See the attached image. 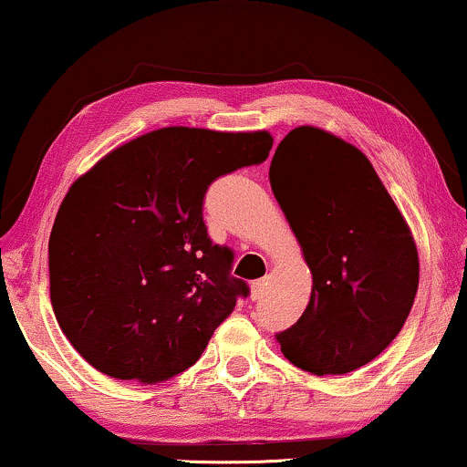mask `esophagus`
Here are the masks:
<instances>
[{"label":"esophagus","mask_w":467,"mask_h":467,"mask_svg":"<svg viewBox=\"0 0 467 467\" xmlns=\"http://www.w3.org/2000/svg\"><path fill=\"white\" fill-rule=\"evenodd\" d=\"M265 288H267V277L254 282V285H252V299H261L265 295Z\"/></svg>","instance_id":"esophagus-1"}]
</instances>
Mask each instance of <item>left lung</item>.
Wrapping results in <instances>:
<instances>
[{
    "label": "left lung",
    "instance_id": "1",
    "mask_svg": "<svg viewBox=\"0 0 467 467\" xmlns=\"http://www.w3.org/2000/svg\"><path fill=\"white\" fill-rule=\"evenodd\" d=\"M269 182L312 274L304 315L275 340L312 375L351 373L410 315L420 271L411 230L368 157L318 127L280 141Z\"/></svg>",
    "mask_w": 467,
    "mask_h": 467
}]
</instances>
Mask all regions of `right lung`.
I'll use <instances>...</instances> for the list:
<instances>
[{
  "instance_id": "right-lung-1",
  "label": "right lung",
  "mask_w": 467,
  "mask_h": 467,
  "mask_svg": "<svg viewBox=\"0 0 467 467\" xmlns=\"http://www.w3.org/2000/svg\"><path fill=\"white\" fill-rule=\"evenodd\" d=\"M269 131L163 127L79 176L49 237L51 306L79 356L114 379L159 383L193 366L250 288L202 220L217 176L263 163Z\"/></svg>"
}]
</instances>
